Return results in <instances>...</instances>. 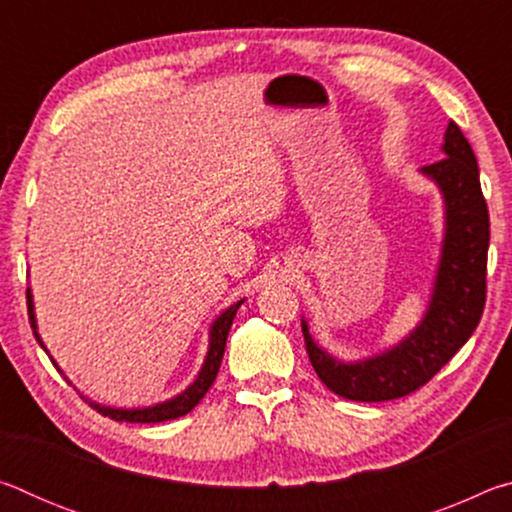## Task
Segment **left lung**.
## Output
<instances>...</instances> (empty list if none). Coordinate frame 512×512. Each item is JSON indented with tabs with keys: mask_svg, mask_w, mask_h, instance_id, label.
I'll use <instances>...</instances> for the list:
<instances>
[{
	"mask_svg": "<svg viewBox=\"0 0 512 512\" xmlns=\"http://www.w3.org/2000/svg\"><path fill=\"white\" fill-rule=\"evenodd\" d=\"M443 155V160L420 169L443 194L445 237L429 307L418 327L391 350L345 363L318 348L307 320H302L311 366L329 391L345 400L386 402L418 391L463 348L479 325L485 307L490 219L479 164L454 121L445 131Z\"/></svg>",
	"mask_w": 512,
	"mask_h": 512,
	"instance_id": "8db88e82",
	"label": "left lung"
}]
</instances>
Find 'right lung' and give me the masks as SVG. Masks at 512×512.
<instances>
[{"instance_id": "add662e5", "label": "right lung", "mask_w": 512, "mask_h": 512, "mask_svg": "<svg viewBox=\"0 0 512 512\" xmlns=\"http://www.w3.org/2000/svg\"><path fill=\"white\" fill-rule=\"evenodd\" d=\"M27 305H29V320H31L33 334H36V341L40 343V348L47 352L45 343H42L40 334H38L36 314H33L31 289H27ZM241 305H244V300H239V302H235V305H230L212 323V327H210V348H207V357L203 361V368H201V372H198V377L194 379V384L187 386L183 393L171 397V400H167V402L144 406V409H112V406H101L97 402H90V406H94V409H97L101 415H108L110 420H117V422H142V424L153 422L155 424V422H167V420L180 418V415H187L198 402L203 400L205 393L210 391V386L214 384L216 372H219V368H221V359H223V352H225V341H228L230 325H232V320H235L237 309ZM51 363H54V366L58 368V363L54 359H51ZM69 384H72V381H69Z\"/></svg>"}]
</instances>
